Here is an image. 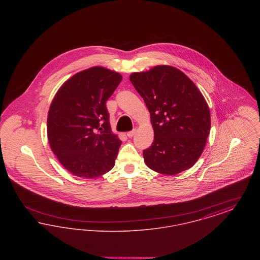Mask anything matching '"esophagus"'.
Wrapping results in <instances>:
<instances>
[{
  "label": "esophagus",
  "mask_w": 260,
  "mask_h": 260,
  "mask_svg": "<svg viewBox=\"0 0 260 260\" xmlns=\"http://www.w3.org/2000/svg\"><path fill=\"white\" fill-rule=\"evenodd\" d=\"M136 129H133L132 132H128L127 134H126V136L127 137H133V136H135V134H136Z\"/></svg>",
  "instance_id": "obj_1"
}]
</instances>
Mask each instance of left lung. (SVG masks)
<instances>
[{
	"mask_svg": "<svg viewBox=\"0 0 260 260\" xmlns=\"http://www.w3.org/2000/svg\"><path fill=\"white\" fill-rule=\"evenodd\" d=\"M129 80L148 108L155 135L151 147L143 151L146 166L168 175L192 168L210 131V108L198 87L170 65L135 72Z\"/></svg>",
	"mask_w": 260,
	"mask_h": 260,
	"instance_id": "8db88e82",
	"label": "left lung"
}]
</instances>
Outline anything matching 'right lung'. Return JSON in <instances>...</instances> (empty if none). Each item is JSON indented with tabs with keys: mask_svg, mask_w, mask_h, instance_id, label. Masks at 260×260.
<instances>
[{
	"mask_svg": "<svg viewBox=\"0 0 260 260\" xmlns=\"http://www.w3.org/2000/svg\"><path fill=\"white\" fill-rule=\"evenodd\" d=\"M122 75L94 66L69 78L55 93L48 114L51 151L69 173L95 178L111 171L122 141L112 133L106 101Z\"/></svg>",
	"mask_w": 260,
	"mask_h": 260,
	"instance_id": "add662e5",
	"label": "right lung"
}]
</instances>
